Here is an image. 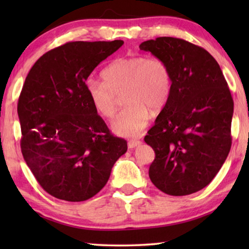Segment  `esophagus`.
Returning a JSON list of instances; mask_svg holds the SVG:
<instances>
[{"mask_svg": "<svg viewBox=\"0 0 249 249\" xmlns=\"http://www.w3.org/2000/svg\"><path fill=\"white\" fill-rule=\"evenodd\" d=\"M127 145H128V148L132 149V148H135V147L142 145V142L141 141H129Z\"/></svg>", "mask_w": 249, "mask_h": 249, "instance_id": "obj_1", "label": "esophagus"}]
</instances>
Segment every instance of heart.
Returning <instances> with one entry per match:
<instances>
[{"label":"heart","instance_id":"b5f03b06","mask_svg":"<svg viewBox=\"0 0 249 249\" xmlns=\"http://www.w3.org/2000/svg\"><path fill=\"white\" fill-rule=\"evenodd\" d=\"M104 80L89 78L86 91L96 112L111 119L120 95L127 104L112 123L120 136H138L148 123L150 111L159 112L168 102L172 77L169 65L160 57L132 54L117 58L102 71Z\"/></svg>","mask_w":249,"mask_h":249}]
</instances>
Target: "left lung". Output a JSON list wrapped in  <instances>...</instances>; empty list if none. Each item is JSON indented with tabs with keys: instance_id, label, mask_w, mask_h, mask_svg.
Wrapping results in <instances>:
<instances>
[{
	"instance_id": "8db88e82",
	"label": "left lung",
	"mask_w": 249,
	"mask_h": 249,
	"mask_svg": "<svg viewBox=\"0 0 249 249\" xmlns=\"http://www.w3.org/2000/svg\"><path fill=\"white\" fill-rule=\"evenodd\" d=\"M140 48L166 60L172 77L168 102L145 136L156 155L149 178L169 196L191 195L213 180L230 153L231 91L217 61L199 46L158 37Z\"/></svg>"
}]
</instances>
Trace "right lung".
Here are the masks:
<instances>
[{"mask_svg": "<svg viewBox=\"0 0 249 249\" xmlns=\"http://www.w3.org/2000/svg\"><path fill=\"white\" fill-rule=\"evenodd\" d=\"M123 44L67 43L43 54L25 79L18 104L20 149L40 187L57 199L94 196L127 150L125 140L109 133L86 91L95 67Z\"/></svg>", "mask_w": 249, "mask_h": 249, "instance_id": "obj_1", "label": "right lung"}]
</instances>
